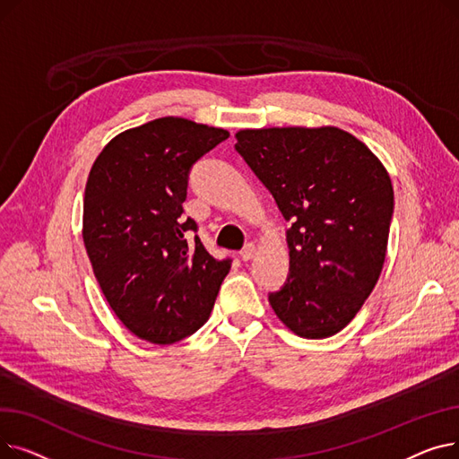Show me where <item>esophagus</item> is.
<instances>
[{
	"label": "esophagus",
	"instance_id": "obj_1",
	"mask_svg": "<svg viewBox=\"0 0 459 459\" xmlns=\"http://www.w3.org/2000/svg\"><path fill=\"white\" fill-rule=\"evenodd\" d=\"M255 253H256L255 244H247L242 251H239V256H242V260H244V262H247V260H251V258L255 256Z\"/></svg>",
	"mask_w": 459,
	"mask_h": 459
}]
</instances>
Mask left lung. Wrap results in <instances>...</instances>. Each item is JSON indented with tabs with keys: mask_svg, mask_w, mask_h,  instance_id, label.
<instances>
[{
	"mask_svg": "<svg viewBox=\"0 0 459 459\" xmlns=\"http://www.w3.org/2000/svg\"><path fill=\"white\" fill-rule=\"evenodd\" d=\"M236 139L292 223L290 275L270 305L303 339H327L355 318L383 270L394 210L387 169L334 126L239 130Z\"/></svg>",
	"mask_w": 459,
	"mask_h": 459,
	"instance_id": "1",
	"label": "left lung"
}]
</instances>
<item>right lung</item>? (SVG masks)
<instances>
[{
  "label": "right lung",
  "mask_w": 459,
  "mask_h": 459,
  "mask_svg": "<svg viewBox=\"0 0 459 459\" xmlns=\"http://www.w3.org/2000/svg\"><path fill=\"white\" fill-rule=\"evenodd\" d=\"M229 137L223 128L161 117L113 137L83 197V244L117 315L139 339L173 344L208 320L230 258L203 246L184 217L189 169Z\"/></svg>",
  "instance_id": "1"
}]
</instances>
